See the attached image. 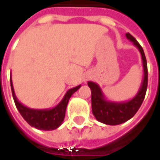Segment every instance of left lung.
<instances>
[{
  "label": "left lung",
  "mask_w": 160,
  "mask_h": 160,
  "mask_svg": "<svg viewBox=\"0 0 160 160\" xmlns=\"http://www.w3.org/2000/svg\"><path fill=\"white\" fill-rule=\"evenodd\" d=\"M128 40L133 42L139 50L144 68V79L136 95L126 102H112L106 99L99 85L92 81H88V86L92 92V110L95 118L107 125H118L132 118L140 108L145 96L148 81L147 64L144 50L139 42L130 34L126 33Z\"/></svg>",
  "instance_id": "1"
}]
</instances>
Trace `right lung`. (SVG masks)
<instances>
[{
	"instance_id": "1",
	"label": "right lung",
	"mask_w": 160,
	"mask_h": 160,
	"mask_svg": "<svg viewBox=\"0 0 160 160\" xmlns=\"http://www.w3.org/2000/svg\"><path fill=\"white\" fill-rule=\"evenodd\" d=\"M10 82H11L12 94H13V98H14L16 108L18 109V111L23 117V118L31 127H34L39 130H43V131L55 130L62 124L65 118L67 106L68 104V101L71 95L80 88V85H79L77 87H74L68 90L67 93L65 94L64 98L62 99V101L52 109H32V108L25 107L17 100L15 91H14L12 78L10 79Z\"/></svg>"
}]
</instances>
